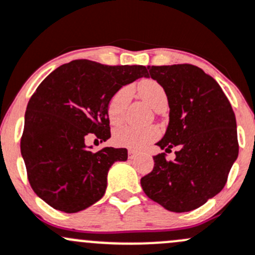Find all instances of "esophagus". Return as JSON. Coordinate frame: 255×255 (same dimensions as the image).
<instances>
[{
	"label": "esophagus",
	"instance_id": "obj_1",
	"mask_svg": "<svg viewBox=\"0 0 255 255\" xmlns=\"http://www.w3.org/2000/svg\"><path fill=\"white\" fill-rule=\"evenodd\" d=\"M136 155H138V152L134 151V150H128V157H129V159H134Z\"/></svg>",
	"mask_w": 255,
	"mask_h": 255
}]
</instances>
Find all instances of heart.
<instances>
[{"label":"heart","mask_w":255,"mask_h":255,"mask_svg":"<svg viewBox=\"0 0 255 255\" xmlns=\"http://www.w3.org/2000/svg\"><path fill=\"white\" fill-rule=\"evenodd\" d=\"M138 92L141 98L146 100L154 109L161 104L167 103V95L165 89L155 80H143L138 84ZM130 99V88L123 87L112 95L107 104V117L111 125H120L125 119L126 109ZM160 130L156 127H134V126H122L115 129L114 141L116 145L125 148L141 150L150 143L156 140Z\"/></svg>","instance_id":"heart-1"}]
</instances>
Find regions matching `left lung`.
Masks as SVG:
<instances>
[{"instance_id": "8db88e82", "label": "left lung", "mask_w": 255, "mask_h": 255, "mask_svg": "<svg viewBox=\"0 0 255 255\" xmlns=\"http://www.w3.org/2000/svg\"><path fill=\"white\" fill-rule=\"evenodd\" d=\"M148 77L165 89L170 122L156 145L175 151L154 156V168L141 177L144 193L173 213L205 204L222 191L238 156L237 125L229 99L215 79L193 64L148 66Z\"/></svg>"}]
</instances>
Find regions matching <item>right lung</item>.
Masks as SVG:
<instances>
[{
	"label": "right lung",
	"mask_w": 255,
	"mask_h": 255,
	"mask_svg": "<svg viewBox=\"0 0 255 255\" xmlns=\"http://www.w3.org/2000/svg\"><path fill=\"white\" fill-rule=\"evenodd\" d=\"M148 77L144 66H105L74 60L50 73L26 106L20 151L29 183L56 210L78 213L105 194L107 172L127 149L92 151L90 136H111L107 104L123 85ZM92 148V146H89Z\"/></svg>",
	"instance_id": "add662e5"
}]
</instances>
